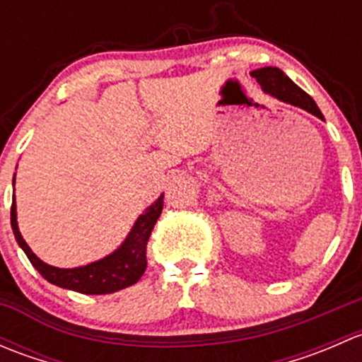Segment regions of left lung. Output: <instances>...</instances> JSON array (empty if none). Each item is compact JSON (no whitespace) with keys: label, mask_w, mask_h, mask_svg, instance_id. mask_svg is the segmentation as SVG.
<instances>
[{"label":"left lung","mask_w":362,"mask_h":362,"mask_svg":"<svg viewBox=\"0 0 362 362\" xmlns=\"http://www.w3.org/2000/svg\"><path fill=\"white\" fill-rule=\"evenodd\" d=\"M252 76H254V78L257 80L259 86H261L266 93L272 94V96L313 113V115H317L319 119H324L319 107L315 105V101H313L301 87L296 86L293 80H291L280 68L268 66L255 69V71H252Z\"/></svg>","instance_id":"1"}]
</instances>
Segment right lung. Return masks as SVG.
<instances>
[{
    "mask_svg": "<svg viewBox=\"0 0 362 362\" xmlns=\"http://www.w3.org/2000/svg\"><path fill=\"white\" fill-rule=\"evenodd\" d=\"M163 199L164 196H160L158 202L147 208L144 215H140V218H138L134 228L131 229L129 236H127L126 242L122 243L119 250H115L112 255L101 259V261L82 266V268H54V266L40 261L33 254L28 243L21 236L19 228H17L16 198H13L12 210H10V222H12L17 243H19L21 249L25 252L28 259L31 261V264L38 269V273L47 282L82 294H110L124 289V287L133 286L144 275L145 268H147V243L160 211H163Z\"/></svg>",
    "mask_w": 362,
    "mask_h": 362,
    "instance_id": "right-lung-1",
    "label": "right lung"
}]
</instances>
